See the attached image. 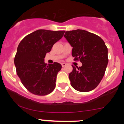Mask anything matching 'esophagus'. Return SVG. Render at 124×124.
I'll list each match as a JSON object with an SVG mask.
<instances>
[{"mask_svg": "<svg viewBox=\"0 0 124 124\" xmlns=\"http://www.w3.org/2000/svg\"><path fill=\"white\" fill-rule=\"evenodd\" d=\"M66 65V63H61V66H62L63 67H64V66H65Z\"/></svg>", "mask_w": 124, "mask_h": 124, "instance_id": "34e87169", "label": "esophagus"}]
</instances>
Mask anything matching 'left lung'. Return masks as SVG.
I'll return each instance as SVG.
<instances>
[{
    "instance_id": "8db88e82",
    "label": "left lung",
    "mask_w": 124,
    "mask_h": 124,
    "mask_svg": "<svg viewBox=\"0 0 124 124\" xmlns=\"http://www.w3.org/2000/svg\"><path fill=\"white\" fill-rule=\"evenodd\" d=\"M64 37L73 47L74 61L79 60L82 66L69 74L72 87L80 92H88L100 83L108 64V50L104 41L99 36L84 30L65 32Z\"/></svg>"
}]
</instances>
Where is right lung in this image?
Returning a JSON list of instances; mask_svg holds the SVG:
<instances>
[{
    "instance_id": "obj_1",
    "label": "right lung",
    "mask_w": 124,
    "mask_h": 124,
    "mask_svg": "<svg viewBox=\"0 0 124 124\" xmlns=\"http://www.w3.org/2000/svg\"><path fill=\"white\" fill-rule=\"evenodd\" d=\"M64 31L38 30L20 41L14 58L16 71L22 83L33 94L45 96L56 86V76L61 65L54 62L47 65L44 58Z\"/></svg>"
}]
</instances>
